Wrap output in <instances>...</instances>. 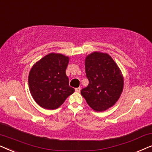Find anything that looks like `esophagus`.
Instances as JSON below:
<instances>
[{
  "label": "esophagus",
  "instance_id": "obj_1",
  "mask_svg": "<svg viewBox=\"0 0 152 152\" xmlns=\"http://www.w3.org/2000/svg\"><path fill=\"white\" fill-rule=\"evenodd\" d=\"M80 91H81V88H80V87H79V88H75V92H77V93H80Z\"/></svg>",
  "mask_w": 152,
  "mask_h": 152
}]
</instances>
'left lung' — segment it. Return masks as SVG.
<instances>
[{"label": "left lung", "instance_id": "8db88e82", "mask_svg": "<svg viewBox=\"0 0 152 152\" xmlns=\"http://www.w3.org/2000/svg\"><path fill=\"white\" fill-rule=\"evenodd\" d=\"M85 70L89 84L81 94L95 111H104L119 99L124 78L117 64L109 54L93 52L85 58Z\"/></svg>", "mask_w": 152, "mask_h": 152}]
</instances>
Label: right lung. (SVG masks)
I'll use <instances>...</instances> for the list:
<instances>
[{"instance_id": "add662e5", "label": "right lung", "mask_w": 152, "mask_h": 152, "mask_svg": "<svg viewBox=\"0 0 152 152\" xmlns=\"http://www.w3.org/2000/svg\"><path fill=\"white\" fill-rule=\"evenodd\" d=\"M69 57L52 53L32 66L28 77L29 88L34 101L43 109L59 108L75 92L66 75Z\"/></svg>"}]
</instances>
